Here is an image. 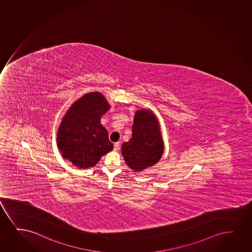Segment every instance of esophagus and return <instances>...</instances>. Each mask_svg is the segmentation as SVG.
<instances>
[{"label":"esophagus","instance_id":"34e87169","mask_svg":"<svg viewBox=\"0 0 252 252\" xmlns=\"http://www.w3.org/2000/svg\"><path fill=\"white\" fill-rule=\"evenodd\" d=\"M119 148H120V143L119 142H116V143L114 144V151L119 150Z\"/></svg>","mask_w":252,"mask_h":252}]
</instances>
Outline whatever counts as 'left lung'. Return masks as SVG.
<instances>
[{"instance_id": "left-lung-1", "label": "left lung", "mask_w": 252, "mask_h": 252, "mask_svg": "<svg viewBox=\"0 0 252 252\" xmlns=\"http://www.w3.org/2000/svg\"><path fill=\"white\" fill-rule=\"evenodd\" d=\"M163 153L159 123L148 109L135 112L132 138L122 145L125 162L134 172H140L156 164Z\"/></svg>"}]
</instances>
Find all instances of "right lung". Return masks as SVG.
<instances>
[{
    "label": "right lung",
    "instance_id": "add662e5",
    "mask_svg": "<svg viewBox=\"0 0 252 252\" xmlns=\"http://www.w3.org/2000/svg\"><path fill=\"white\" fill-rule=\"evenodd\" d=\"M110 107L99 92L85 94L74 102L58 129V148L64 158L88 169L113 149L107 130L100 124Z\"/></svg>",
    "mask_w": 252,
    "mask_h": 252
}]
</instances>
